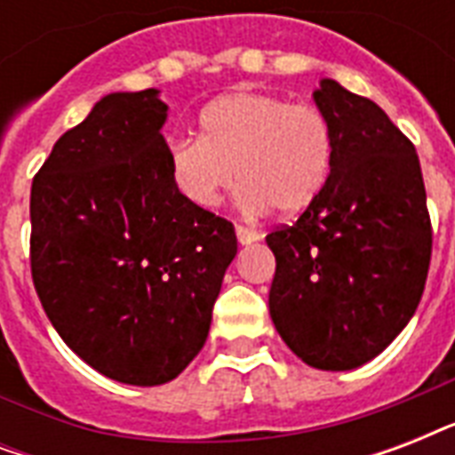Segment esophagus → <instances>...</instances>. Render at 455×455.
<instances>
[{"label": "esophagus", "mask_w": 455, "mask_h": 455, "mask_svg": "<svg viewBox=\"0 0 455 455\" xmlns=\"http://www.w3.org/2000/svg\"><path fill=\"white\" fill-rule=\"evenodd\" d=\"M235 235H238V243H241V245H250V243L259 241V234L245 227H235Z\"/></svg>", "instance_id": "esophagus-1"}]
</instances>
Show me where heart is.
<instances>
[{"mask_svg":"<svg viewBox=\"0 0 455 455\" xmlns=\"http://www.w3.org/2000/svg\"><path fill=\"white\" fill-rule=\"evenodd\" d=\"M332 167V132L307 103L262 92L221 96L200 113V139L170 144L177 191L200 210H214L241 181L243 212L295 214L321 196Z\"/></svg>","mask_w":455,"mask_h":455,"instance_id":"obj_1","label":"heart"}]
</instances>
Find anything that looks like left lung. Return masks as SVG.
<instances>
[{
    "mask_svg": "<svg viewBox=\"0 0 455 455\" xmlns=\"http://www.w3.org/2000/svg\"><path fill=\"white\" fill-rule=\"evenodd\" d=\"M314 103L332 132L331 177L292 227L267 235L269 314L307 366L352 371L416 314L432 227L416 148L387 113L328 77Z\"/></svg>",
    "mask_w": 455,
    "mask_h": 455,
    "instance_id": "obj_1",
    "label": "left lung"
}]
</instances>
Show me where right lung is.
Masks as SVG:
<instances>
[{"label":"right lung","mask_w":455,"mask_h":455,"mask_svg":"<svg viewBox=\"0 0 455 455\" xmlns=\"http://www.w3.org/2000/svg\"><path fill=\"white\" fill-rule=\"evenodd\" d=\"M157 89L103 96L30 193L35 291L63 342L110 380H174L203 349L238 252L234 224L170 174Z\"/></svg>","instance_id":"obj_1"}]
</instances>
